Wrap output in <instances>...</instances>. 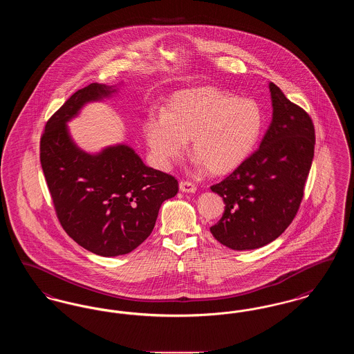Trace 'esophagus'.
I'll use <instances>...</instances> for the list:
<instances>
[{
    "label": "esophagus",
    "instance_id": "34e87169",
    "mask_svg": "<svg viewBox=\"0 0 354 354\" xmlns=\"http://www.w3.org/2000/svg\"><path fill=\"white\" fill-rule=\"evenodd\" d=\"M179 188L182 192H187V194H194L196 191V185L191 182H180Z\"/></svg>",
    "mask_w": 354,
    "mask_h": 354
}]
</instances>
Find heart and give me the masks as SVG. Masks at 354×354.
<instances>
[{"mask_svg":"<svg viewBox=\"0 0 354 354\" xmlns=\"http://www.w3.org/2000/svg\"><path fill=\"white\" fill-rule=\"evenodd\" d=\"M264 127L266 114L259 102L209 86L175 93L166 110L153 109L143 123L158 169H169L191 138L195 165L207 166L212 174L228 172L248 158Z\"/></svg>","mask_w":354,"mask_h":354,"instance_id":"1","label":"heart"}]
</instances>
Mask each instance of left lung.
Masks as SVG:
<instances>
[{"mask_svg":"<svg viewBox=\"0 0 354 354\" xmlns=\"http://www.w3.org/2000/svg\"><path fill=\"white\" fill-rule=\"evenodd\" d=\"M272 120L260 147L211 189L225 204L209 228L223 245L247 251L264 247L297 214L315 155V127L301 107L270 82Z\"/></svg>","mask_w":354,"mask_h":354,"instance_id":"obj_1","label":"left lung"}]
</instances>
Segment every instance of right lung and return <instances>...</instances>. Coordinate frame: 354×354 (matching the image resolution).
Masks as SVG:
<instances>
[{"mask_svg":"<svg viewBox=\"0 0 354 354\" xmlns=\"http://www.w3.org/2000/svg\"><path fill=\"white\" fill-rule=\"evenodd\" d=\"M90 84L49 119L41 138V166L57 216L68 235L90 252L113 257L134 251L152 232L162 203L178 180L143 163L124 143L82 150L68 123L87 103L118 94L119 86Z\"/></svg>","mask_w":354,"mask_h":354,"instance_id":"right-lung-1","label":"right lung"}]
</instances>
